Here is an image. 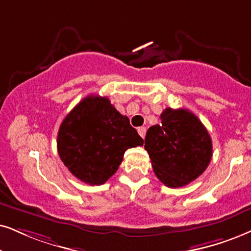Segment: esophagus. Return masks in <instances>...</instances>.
Here are the masks:
<instances>
[{
  "instance_id": "esophagus-1",
  "label": "esophagus",
  "mask_w": 251,
  "mask_h": 251,
  "mask_svg": "<svg viewBox=\"0 0 251 251\" xmlns=\"http://www.w3.org/2000/svg\"><path fill=\"white\" fill-rule=\"evenodd\" d=\"M138 133H139V135H140L141 138L144 139L145 135H146V127H139L138 128Z\"/></svg>"
}]
</instances>
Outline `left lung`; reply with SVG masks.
<instances>
[{
	"label": "left lung",
	"mask_w": 251,
	"mask_h": 251,
	"mask_svg": "<svg viewBox=\"0 0 251 251\" xmlns=\"http://www.w3.org/2000/svg\"><path fill=\"white\" fill-rule=\"evenodd\" d=\"M155 175L169 188H180L204 173L212 158V140L201 120L185 109L167 107L161 125L145 139Z\"/></svg>",
	"instance_id": "8db88e82"
}]
</instances>
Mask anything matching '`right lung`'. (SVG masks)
Wrapping results in <instances>:
<instances>
[{
    "instance_id": "obj_1",
    "label": "right lung",
    "mask_w": 251,
    "mask_h": 251,
    "mask_svg": "<svg viewBox=\"0 0 251 251\" xmlns=\"http://www.w3.org/2000/svg\"><path fill=\"white\" fill-rule=\"evenodd\" d=\"M56 144L60 158L76 178L100 185L115 175L126 149L144 140L109 98L90 95L63 119Z\"/></svg>"
}]
</instances>
